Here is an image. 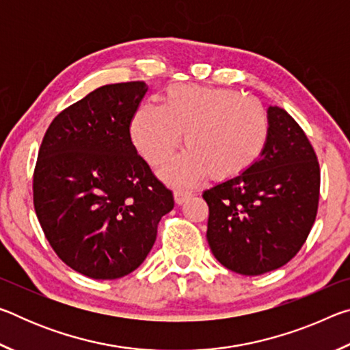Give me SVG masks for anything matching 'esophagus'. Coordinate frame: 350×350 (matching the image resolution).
Segmentation results:
<instances>
[{
    "label": "esophagus",
    "instance_id": "34e87169",
    "mask_svg": "<svg viewBox=\"0 0 350 350\" xmlns=\"http://www.w3.org/2000/svg\"><path fill=\"white\" fill-rule=\"evenodd\" d=\"M189 198H191V193L189 191H183V189H176L174 191V200L177 205L185 204Z\"/></svg>",
    "mask_w": 350,
    "mask_h": 350
}]
</instances>
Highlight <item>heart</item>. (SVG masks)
<instances>
[{
    "mask_svg": "<svg viewBox=\"0 0 350 350\" xmlns=\"http://www.w3.org/2000/svg\"><path fill=\"white\" fill-rule=\"evenodd\" d=\"M188 150L163 170L171 185L188 187L210 174L228 180L254 167L267 148L270 118L258 100L224 88L170 86L162 106L140 105L131 137L151 167L167 163L177 146Z\"/></svg>",
    "mask_w": 350,
    "mask_h": 350,
    "instance_id": "heart-1",
    "label": "heart"
}]
</instances>
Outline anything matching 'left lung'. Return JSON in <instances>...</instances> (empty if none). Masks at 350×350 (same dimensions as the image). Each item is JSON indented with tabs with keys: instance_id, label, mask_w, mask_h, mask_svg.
I'll return each instance as SVG.
<instances>
[{
	"instance_id": "1",
	"label": "left lung",
	"mask_w": 350,
	"mask_h": 350,
	"mask_svg": "<svg viewBox=\"0 0 350 350\" xmlns=\"http://www.w3.org/2000/svg\"><path fill=\"white\" fill-rule=\"evenodd\" d=\"M270 137L244 174L204 191L206 241L236 273L256 276L287 264L309 236L319 200V163L309 139L287 111L267 109Z\"/></svg>"
}]
</instances>
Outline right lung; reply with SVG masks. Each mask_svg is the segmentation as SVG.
Segmentation results:
<instances>
[{
	"label": "right lung",
	"instance_id": "obj_1",
	"mask_svg": "<svg viewBox=\"0 0 350 350\" xmlns=\"http://www.w3.org/2000/svg\"><path fill=\"white\" fill-rule=\"evenodd\" d=\"M146 91L144 81L97 88L62 111L41 142L35 213L58 258L92 280L137 269L174 206L129 134Z\"/></svg>",
	"mask_w": 350,
	"mask_h": 350
}]
</instances>
